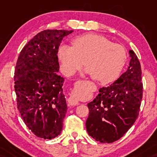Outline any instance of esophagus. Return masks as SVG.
<instances>
[{
    "instance_id": "obj_1",
    "label": "esophagus",
    "mask_w": 157,
    "mask_h": 157,
    "mask_svg": "<svg viewBox=\"0 0 157 157\" xmlns=\"http://www.w3.org/2000/svg\"><path fill=\"white\" fill-rule=\"evenodd\" d=\"M68 103H69L71 105L75 106V105H79L80 102H79L78 100H77V99L75 98V97H71L69 99H68Z\"/></svg>"
}]
</instances>
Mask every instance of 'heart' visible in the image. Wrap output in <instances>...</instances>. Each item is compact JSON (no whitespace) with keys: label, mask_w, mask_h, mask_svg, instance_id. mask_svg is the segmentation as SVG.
<instances>
[{"label":"heart","mask_w":157,"mask_h":157,"mask_svg":"<svg viewBox=\"0 0 157 157\" xmlns=\"http://www.w3.org/2000/svg\"><path fill=\"white\" fill-rule=\"evenodd\" d=\"M72 46L61 44L57 49L60 69L71 76L83 64L94 80L109 82L118 77L126 60L125 48L97 34H86L71 40Z\"/></svg>","instance_id":"heart-1"}]
</instances>
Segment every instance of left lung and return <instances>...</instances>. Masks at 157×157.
<instances>
[{
	"instance_id": "left-lung-1",
	"label": "left lung",
	"mask_w": 157,
	"mask_h": 157,
	"mask_svg": "<svg viewBox=\"0 0 157 157\" xmlns=\"http://www.w3.org/2000/svg\"><path fill=\"white\" fill-rule=\"evenodd\" d=\"M129 56L131 60L125 72L110 86L100 88L96 98L88 103L86 130L102 143L121 138L138 117L142 98L141 66L132 50Z\"/></svg>"
}]
</instances>
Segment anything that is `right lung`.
<instances>
[{"label": "right lung", "mask_w": 157, "mask_h": 157, "mask_svg": "<svg viewBox=\"0 0 157 157\" xmlns=\"http://www.w3.org/2000/svg\"><path fill=\"white\" fill-rule=\"evenodd\" d=\"M73 30L47 29L29 41L17 59L15 90L17 109L27 127L37 137L52 140L62 131L67 111L63 91L64 78L57 49Z\"/></svg>", "instance_id": "obj_1"}]
</instances>
